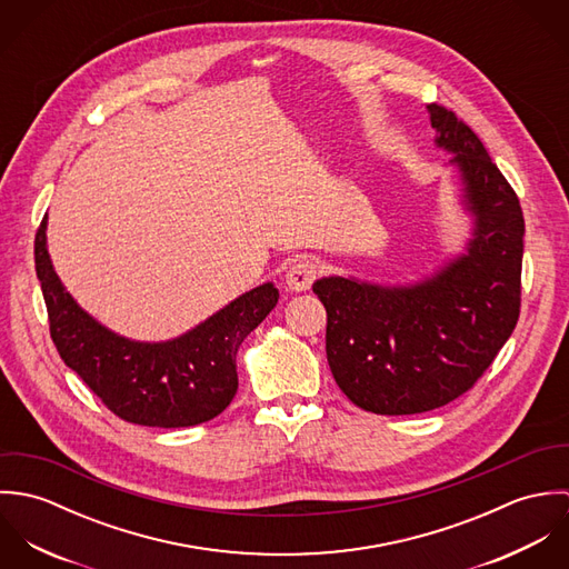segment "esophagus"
<instances>
[{"label":"esophagus","mask_w":569,"mask_h":569,"mask_svg":"<svg viewBox=\"0 0 569 569\" xmlns=\"http://www.w3.org/2000/svg\"><path fill=\"white\" fill-rule=\"evenodd\" d=\"M318 273H320L318 262L311 260V258H302V260H298L289 267V271L284 276V284H287L289 291L300 293V291H307L313 284Z\"/></svg>","instance_id":"34e87169"}]
</instances>
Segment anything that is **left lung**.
<instances>
[{
  "instance_id": "left-lung-1",
  "label": "left lung",
  "mask_w": 569,
  "mask_h": 569,
  "mask_svg": "<svg viewBox=\"0 0 569 569\" xmlns=\"http://www.w3.org/2000/svg\"><path fill=\"white\" fill-rule=\"evenodd\" d=\"M436 149L453 156L469 217L462 249L429 276L379 284L355 276L313 282L326 316V357L339 390L383 416L420 413L465 395L515 330L521 293L523 214L480 138L440 104H427Z\"/></svg>"
}]
</instances>
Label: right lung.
<instances>
[{"label": "right lung", "instance_id": "obj_1", "mask_svg": "<svg viewBox=\"0 0 569 569\" xmlns=\"http://www.w3.org/2000/svg\"><path fill=\"white\" fill-rule=\"evenodd\" d=\"M48 214L34 239V267L61 359L89 390L127 422L144 427H192L232 403L244 337L278 305L273 282H262L223 309L163 339L124 337L89 316L54 271L48 251Z\"/></svg>", "mask_w": 569, "mask_h": 569}]
</instances>
